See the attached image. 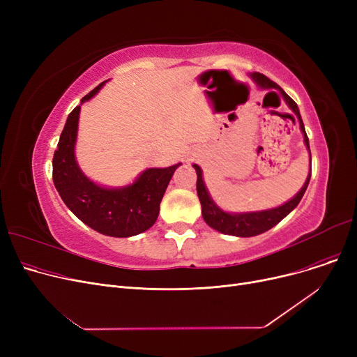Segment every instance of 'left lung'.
<instances>
[{
    "label": "left lung",
    "instance_id": "left-lung-1",
    "mask_svg": "<svg viewBox=\"0 0 357 357\" xmlns=\"http://www.w3.org/2000/svg\"><path fill=\"white\" fill-rule=\"evenodd\" d=\"M252 78L256 81V84L264 88V89H272L276 88L282 93L284 100L287 101V104L289 105V108L295 112L298 120H299V127H301V131L304 133V142L305 146L310 150V142H308V136L305 133V127L301 119V114H299V109L296 102L288 96V93L280 88L279 85H276L273 81H271L268 77L261 73H253ZM273 92V91H271ZM269 92V93H271ZM310 158H311V152H310ZM195 172H197V194L201 202L202 207V217L205 220V222L208 224L210 227H213L214 230L224 233V234H230V236H238V237H252V236H257L265 233L268 230H271L273 226L284 220L295 207L301 201V198L305 194L307 186L310 183V178L311 174L307 176V181L304 183V186L301 188L292 199H289L288 202H285L280 207L272 208V210H266V211H257V213H243V214H229L224 213L221 208H218L217 205L214 204V201L210 198V194L205 188V183L202 181V171L198 165H194Z\"/></svg>",
    "mask_w": 357,
    "mask_h": 357
}]
</instances>
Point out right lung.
<instances>
[{
	"mask_svg": "<svg viewBox=\"0 0 357 357\" xmlns=\"http://www.w3.org/2000/svg\"><path fill=\"white\" fill-rule=\"evenodd\" d=\"M104 85L93 88L81 101L92 98ZM81 105L75 107L53 155V183L66 207L86 226L111 237L136 236L155 224L159 205L176 167H152L136 179L133 185L119 190H107L89 181L75 160Z\"/></svg>",
	"mask_w": 357,
	"mask_h": 357,
	"instance_id": "right-lung-1",
	"label": "right lung"
}]
</instances>
